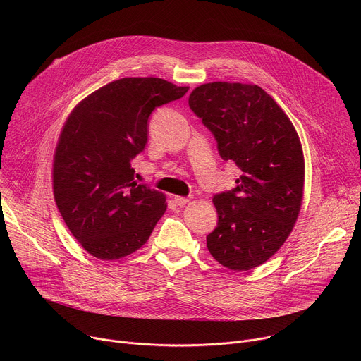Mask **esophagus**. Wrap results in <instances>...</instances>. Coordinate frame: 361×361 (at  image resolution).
<instances>
[{"instance_id":"esophagus-1","label":"esophagus","mask_w":361,"mask_h":361,"mask_svg":"<svg viewBox=\"0 0 361 361\" xmlns=\"http://www.w3.org/2000/svg\"><path fill=\"white\" fill-rule=\"evenodd\" d=\"M174 201L178 204V205H181V207H183V205H185L188 201H190V198L188 197H181V195H176L174 197Z\"/></svg>"}]
</instances>
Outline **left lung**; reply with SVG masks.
Returning a JSON list of instances; mask_svg holds the SVG:
<instances>
[{
  "label": "left lung",
  "mask_w": 361,
  "mask_h": 361,
  "mask_svg": "<svg viewBox=\"0 0 361 361\" xmlns=\"http://www.w3.org/2000/svg\"><path fill=\"white\" fill-rule=\"evenodd\" d=\"M188 104L214 134L221 159L241 170L237 187L213 198L219 224L207 248L230 270L259 267L288 238L301 209L305 167L298 134L271 95L254 84H202Z\"/></svg>",
  "instance_id": "obj_1"
}]
</instances>
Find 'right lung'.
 Here are the masks:
<instances>
[{"label": "right lung", "instance_id": "right-lung-1", "mask_svg": "<svg viewBox=\"0 0 361 361\" xmlns=\"http://www.w3.org/2000/svg\"><path fill=\"white\" fill-rule=\"evenodd\" d=\"M187 91L163 78L127 77L87 95L67 117L53 160L54 200L95 259L137 251L166 213V195L137 184L131 160L145 147L152 110Z\"/></svg>", "mask_w": 361, "mask_h": 361}]
</instances>
